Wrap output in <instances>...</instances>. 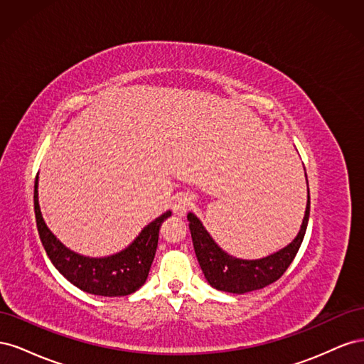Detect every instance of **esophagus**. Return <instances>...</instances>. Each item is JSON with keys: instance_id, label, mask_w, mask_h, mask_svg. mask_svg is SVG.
Returning a JSON list of instances; mask_svg holds the SVG:
<instances>
[{"instance_id": "obj_1", "label": "esophagus", "mask_w": 364, "mask_h": 364, "mask_svg": "<svg viewBox=\"0 0 364 364\" xmlns=\"http://www.w3.org/2000/svg\"><path fill=\"white\" fill-rule=\"evenodd\" d=\"M193 202H191V197L186 196V194H178L174 197L173 200V213L176 215H185L186 211L191 208Z\"/></svg>"}]
</instances>
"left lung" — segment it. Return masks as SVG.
I'll use <instances>...</instances> for the list:
<instances>
[{"instance_id": "8db88e82", "label": "left lung", "mask_w": 364, "mask_h": 364, "mask_svg": "<svg viewBox=\"0 0 364 364\" xmlns=\"http://www.w3.org/2000/svg\"><path fill=\"white\" fill-rule=\"evenodd\" d=\"M308 217H310V194H308L306 211L301 230L291 243L270 257L247 261L228 255L209 237L199 218L191 213L186 215L190 222L188 226L196 257L200 264L202 272L205 273L206 281L217 290L235 294L264 289L282 277L302 245Z\"/></svg>"}]
</instances>
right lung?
I'll use <instances>...</instances> for the list:
<instances>
[{
	"instance_id": "1",
	"label": "right lung",
	"mask_w": 364,
	"mask_h": 364,
	"mask_svg": "<svg viewBox=\"0 0 364 364\" xmlns=\"http://www.w3.org/2000/svg\"><path fill=\"white\" fill-rule=\"evenodd\" d=\"M35 215L42 246L48 258L77 289L97 296H127L146 282L158 247L159 228L171 211L164 213L141 230L123 252L107 258H86L65 247L43 222L38 202V176L35 181Z\"/></svg>"
}]
</instances>
